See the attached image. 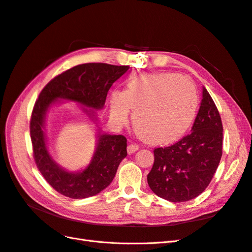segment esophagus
<instances>
[{"mask_svg":"<svg viewBox=\"0 0 252 252\" xmlns=\"http://www.w3.org/2000/svg\"><path fill=\"white\" fill-rule=\"evenodd\" d=\"M139 148H140V146L138 144H129L128 145V147H127V151H128V154H133V152H135L136 150H139Z\"/></svg>","mask_w":252,"mask_h":252,"instance_id":"obj_1","label":"esophagus"}]
</instances>
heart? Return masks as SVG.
<instances>
[{"mask_svg": "<svg viewBox=\"0 0 252 252\" xmlns=\"http://www.w3.org/2000/svg\"><path fill=\"white\" fill-rule=\"evenodd\" d=\"M199 108L194 83L179 73L143 74L128 82L124 93L110 95V114L124 124L133 110L132 123L145 140L170 144L181 139L192 125Z\"/></svg>", "mask_w": 252, "mask_h": 252, "instance_id": "obj_1", "label": "heart"}]
</instances>
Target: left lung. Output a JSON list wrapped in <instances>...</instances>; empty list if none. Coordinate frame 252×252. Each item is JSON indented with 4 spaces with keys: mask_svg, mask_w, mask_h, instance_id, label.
<instances>
[{
    "mask_svg": "<svg viewBox=\"0 0 252 252\" xmlns=\"http://www.w3.org/2000/svg\"><path fill=\"white\" fill-rule=\"evenodd\" d=\"M223 125L207 89L191 133L167 147L155 148L154 166L147 175L150 189L173 203L187 202L207 188L222 158Z\"/></svg>",
    "mask_w": 252,
    "mask_h": 252,
    "instance_id": "obj_1",
    "label": "left lung"
}]
</instances>
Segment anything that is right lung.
Segmentation results:
<instances>
[{"instance_id":"add662e5","label":"right lung","mask_w":252,"mask_h":252,"mask_svg":"<svg viewBox=\"0 0 252 252\" xmlns=\"http://www.w3.org/2000/svg\"><path fill=\"white\" fill-rule=\"evenodd\" d=\"M128 69L129 66L106 63L77 65L53 78L40 93L30 118L33 158L44 179L59 193L71 199H85L101 192L112 182L120 163L127 156V139L122 134H100L87 168L78 173L68 172L57 165L47 150L44 119L49 105L58 98H67L101 109L112 84Z\"/></svg>"}]
</instances>
